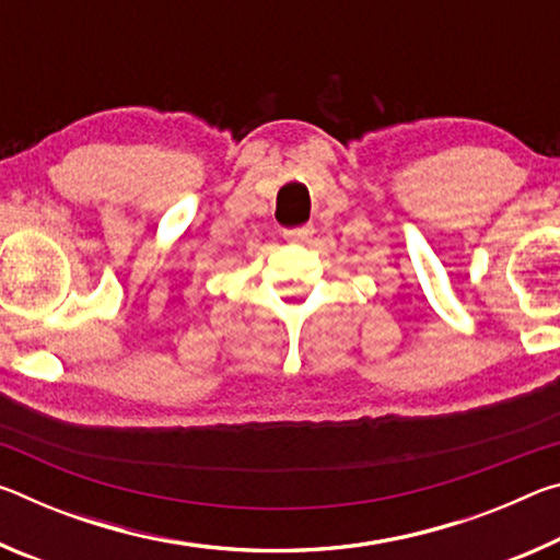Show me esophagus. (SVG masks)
Wrapping results in <instances>:
<instances>
[{"instance_id": "esophagus-1", "label": "esophagus", "mask_w": 560, "mask_h": 560, "mask_svg": "<svg viewBox=\"0 0 560 560\" xmlns=\"http://www.w3.org/2000/svg\"><path fill=\"white\" fill-rule=\"evenodd\" d=\"M314 236V226L303 224V226H293V230H283V240L289 242H308Z\"/></svg>"}]
</instances>
